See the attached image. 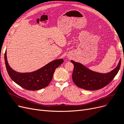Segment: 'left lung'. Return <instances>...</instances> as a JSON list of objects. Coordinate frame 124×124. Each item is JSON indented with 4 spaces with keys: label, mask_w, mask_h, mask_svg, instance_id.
<instances>
[{
    "label": "left lung",
    "mask_w": 124,
    "mask_h": 124,
    "mask_svg": "<svg viewBox=\"0 0 124 124\" xmlns=\"http://www.w3.org/2000/svg\"><path fill=\"white\" fill-rule=\"evenodd\" d=\"M70 62L74 65L72 78L75 85L86 90L95 91L103 88L114 79L120 69L121 60L113 70L104 74L92 70L80 63Z\"/></svg>",
    "instance_id": "left-lung-1"
}]
</instances>
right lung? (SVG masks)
Masks as SVG:
<instances>
[{
	"mask_svg": "<svg viewBox=\"0 0 124 124\" xmlns=\"http://www.w3.org/2000/svg\"><path fill=\"white\" fill-rule=\"evenodd\" d=\"M6 69L10 77L18 85L26 90L37 91L48 85L55 70L64 62L62 59L51 61L37 70L30 73H19L10 66L7 60V51L5 54Z\"/></svg>",
	"mask_w": 124,
	"mask_h": 124,
	"instance_id": "add662e5",
	"label": "right lung"
}]
</instances>
